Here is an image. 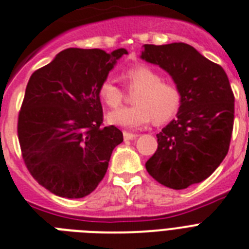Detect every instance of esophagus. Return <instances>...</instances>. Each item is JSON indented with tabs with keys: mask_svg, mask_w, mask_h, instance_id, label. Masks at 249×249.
<instances>
[{
	"mask_svg": "<svg viewBox=\"0 0 249 249\" xmlns=\"http://www.w3.org/2000/svg\"><path fill=\"white\" fill-rule=\"evenodd\" d=\"M123 137H124V140L126 141H129V140H135V138L138 137V135H136V133H129V132H123Z\"/></svg>",
	"mask_w": 249,
	"mask_h": 249,
	"instance_id": "1",
	"label": "esophagus"
}]
</instances>
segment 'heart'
<instances>
[{
  "label": "heart",
  "instance_id": "heart-1",
  "mask_svg": "<svg viewBox=\"0 0 249 249\" xmlns=\"http://www.w3.org/2000/svg\"><path fill=\"white\" fill-rule=\"evenodd\" d=\"M129 89H137L132 107H122L107 114V121L114 126L138 129L153 120L156 124L172 118L181 103V91L176 83L163 81L156 70L147 65L127 68L124 73ZM101 101L111 108L122 103L123 91L113 80L106 78L97 89Z\"/></svg>",
  "mask_w": 249,
  "mask_h": 249
}]
</instances>
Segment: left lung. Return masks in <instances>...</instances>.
<instances>
[{"mask_svg":"<svg viewBox=\"0 0 249 249\" xmlns=\"http://www.w3.org/2000/svg\"><path fill=\"white\" fill-rule=\"evenodd\" d=\"M141 58L168 72L181 91L177 118L157 135L146 162L160 184L184 190L210 177L230 149L234 94L223 68L187 43L144 45Z\"/></svg>","mask_w":249,"mask_h":249,"instance_id":"8db88e82","label":"left lung"}]
</instances>
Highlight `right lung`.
<instances>
[{
  "mask_svg": "<svg viewBox=\"0 0 249 249\" xmlns=\"http://www.w3.org/2000/svg\"><path fill=\"white\" fill-rule=\"evenodd\" d=\"M124 48H67L31 76L18 113L17 135L31 176L65 198H82L103 179L112 151L123 141L103 127L98 86Z\"/></svg>",
  "mask_w": 249,
  "mask_h": 249,
  "instance_id": "right-lung-1",
  "label": "right lung"
}]
</instances>
